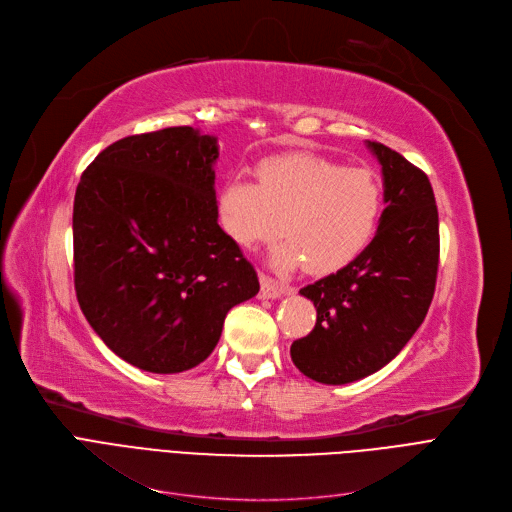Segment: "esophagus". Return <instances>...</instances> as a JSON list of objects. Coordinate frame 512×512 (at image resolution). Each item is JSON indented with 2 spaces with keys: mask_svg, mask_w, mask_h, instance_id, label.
I'll return each instance as SVG.
<instances>
[{
  "mask_svg": "<svg viewBox=\"0 0 512 512\" xmlns=\"http://www.w3.org/2000/svg\"><path fill=\"white\" fill-rule=\"evenodd\" d=\"M285 291H287L285 285H281V283H277L275 279H270L268 275H262V273H260V295H262L264 299L281 297Z\"/></svg>",
  "mask_w": 512,
  "mask_h": 512,
  "instance_id": "obj_1",
  "label": "esophagus"
}]
</instances>
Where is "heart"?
Segmentation results:
<instances>
[{"mask_svg": "<svg viewBox=\"0 0 512 512\" xmlns=\"http://www.w3.org/2000/svg\"><path fill=\"white\" fill-rule=\"evenodd\" d=\"M254 177L256 184L227 182L219 196L221 227L237 246L252 250L283 229L279 266L330 275L372 242L382 215V186L372 171L287 153L260 161Z\"/></svg>", "mask_w": 512, "mask_h": 512, "instance_id": "b5f03b06", "label": "heart"}]
</instances>
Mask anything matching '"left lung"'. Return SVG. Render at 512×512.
<instances>
[{"label":"left lung","mask_w":512,"mask_h":512,"mask_svg":"<svg viewBox=\"0 0 512 512\" xmlns=\"http://www.w3.org/2000/svg\"><path fill=\"white\" fill-rule=\"evenodd\" d=\"M382 165L384 202L368 248L337 273L308 287L316 326L293 341V364L322 384L370 376L413 337L432 304L440 231L428 175L397 150L368 142Z\"/></svg>","instance_id":"1"}]
</instances>
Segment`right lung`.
<instances>
[{"mask_svg":"<svg viewBox=\"0 0 512 512\" xmlns=\"http://www.w3.org/2000/svg\"><path fill=\"white\" fill-rule=\"evenodd\" d=\"M217 138L190 126L126 136L90 163L74 198L82 314L128 364L177 374L219 343L227 312L260 289L219 227Z\"/></svg>","mask_w":512,"mask_h":512,"instance_id":"right-lung-1","label":"right lung"}]
</instances>
